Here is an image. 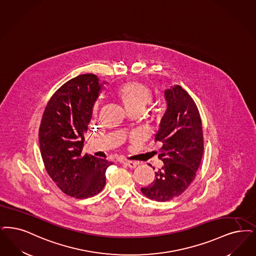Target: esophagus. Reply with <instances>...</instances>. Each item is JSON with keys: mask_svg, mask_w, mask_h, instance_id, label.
I'll return each instance as SVG.
<instances>
[{"mask_svg": "<svg viewBox=\"0 0 256 256\" xmlns=\"http://www.w3.org/2000/svg\"><path fill=\"white\" fill-rule=\"evenodd\" d=\"M124 164L130 168H134L137 166V163L133 162V161H126V162H124Z\"/></svg>", "mask_w": 256, "mask_h": 256, "instance_id": "34e87169", "label": "esophagus"}]
</instances>
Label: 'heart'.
<instances>
[{"mask_svg":"<svg viewBox=\"0 0 256 256\" xmlns=\"http://www.w3.org/2000/svg\"><path fill=\"white\" fill-rule=\"evenodd\" d=\"M115 94L121 99L126 108L132 112L135 110H144L146 106L152 101L154 94L150 88L138 82H126L116 88ZM100 102H96L92 108L94 116L99 112Z\"/></svg>","mask_w":256,"mask_h":256,"instance_id":"b5f03b06","label":"heart"}]
</instances>
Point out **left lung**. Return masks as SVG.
Here are the masks:
<instances>
[{
	"instance_id": "left-lung-1",
	"label": "left lung",
	"mask_w": 256,
	"mask_h": 256,
	"mask_svg": "<svg viewBox=\"0 0 256 256\" xmlns=\"http://www.w3.org/2000/svg\"><path fill=\"white\" fill-rule=\"evenodd\" d=\"M166 110L155 142L161 144L158 158L163 166L154 182L141 188L148 198L166 202L182 194L192 184L200 166L204 139L201 117L194 101L178 84L164 90Z\"/></svg>"
}]
</instances>
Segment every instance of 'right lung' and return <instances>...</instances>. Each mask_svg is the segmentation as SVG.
I'll list each match as a JSON object with an SVG mask.
<instances>
[{
	"label": "right lung",
	"mask_w": 256,
	"mask_h": 256,
	"mask_svg": "<svg viewBox=\"0 0 256 256\" xmlns=\"http://www.w3.org/2000/svg\"><path fill=\"white\" fill-rule=\"evenodd\" d=\"M102 84L96 75H79L52 95L42 114L39 143L46 170L66 194L84 199L98 194L106 184V159L82 154L92 108Z\"/></svg>",
	"instance_id": "add662e5"
}]
</instances>
